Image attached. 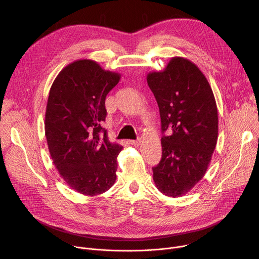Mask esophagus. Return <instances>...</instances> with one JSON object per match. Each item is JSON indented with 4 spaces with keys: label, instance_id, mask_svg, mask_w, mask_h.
Masks as SVG:
<instances>
[{
    "label": "esophagus",
    "instance_id": "esophagus-1",
    "mask_svg": "<svg viewBox=\"0 0 259 259\" xmlns=\"http://www.w3.org/2000/svg\"><path fill=\"white\" fill-rule=\"evenodd\" d=\"M129 143L132 145V146H139V144L142 143V140H140V138H138V139H136V140H129Z\"/></svg>",
    "mask_w": 259,
    "mask_h": 259
}]
</instances>
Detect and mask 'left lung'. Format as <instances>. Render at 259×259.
Returning <instances> with one entry per match:
<instances>
[{"label":"left lung","instance_id":"8db88e82","mask_svg":"<svg viewBox=\"0 0 259 259\" xmlns=\"http://www.w3.org/2000/svg\"><path fill=\"white\" fill-rule=\"evenodd\" d=\"M147 80L159 106L163 134L162 158L153 167V179L161 193L179 197L203 178L215 151V97L199 68L181 57L172 58L163 71L149 73Z\"/></svg>","mask_w":259,"mask_h":259}]
</instances>
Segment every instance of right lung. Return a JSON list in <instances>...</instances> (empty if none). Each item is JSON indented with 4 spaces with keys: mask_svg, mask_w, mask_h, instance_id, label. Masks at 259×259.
Masks as SVG:
<instances>
[{
    "mask_svg": "<svg viewBox=\"0 0 259 259\" xmlns=\"http://www.w3.org/2000/svg\"><path fill=\"white\" fill-rule=\"evenodd\" d=\"M120 78L95 61L78 60L62 70L50 91L49 150L67 185L83 195L102 194L116 180V157L123 147L109 142L101 124L107 114L106 95Z\"/></svg>",
    "mask_w": 259,
    "mask_h": 259,
    "instance_id": "add662e5",
    "label": "right lung"
}]
</instances>
